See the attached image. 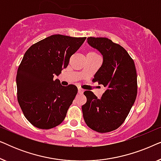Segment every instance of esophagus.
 I'll return each instance as SVG.
<instances>
[{
  "mask_svg": "<svg viewBox=\"0 0 161 161\" xmlns=\"http://www.w3.org/2000/svg\"><path fill=\"white\" fill-rule=\"evenodd\" d=\"M78 93L80 94H82L83 93V92H84L83 91V89H81V88H78Z\"/></svg>",
  "mask_w": 161,
  "mask_h": 161,
  "instance_id": "1",
  "label": "esophagus"
}]
</instances>
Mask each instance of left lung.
I'll use <instances>...</instances> for the list:
<instances>
[{
	"label": "left lung",
	"instance_id": "left-lung-1",
	"mask_svg": "<svg viewBox=\"0 0 161 161\" xmlns=\"http://www.w3.org/2000/svg\"><path fill=\"white\" fill-rule=\"evenodd\" d=\"M87 42L103 55V64L94 82L106 87L98 99L91 91L84 92L87 101L82 105L87 126L98 133H108L121 126L137 95V74L134 61L125 48L105 37H89Z\"/></svg>",
	"mask_w": 161,
	"mask_h": 161
}]
</instances>
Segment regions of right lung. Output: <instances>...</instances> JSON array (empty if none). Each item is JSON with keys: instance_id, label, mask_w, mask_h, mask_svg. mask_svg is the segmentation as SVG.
Returning <instances> with one entry per match:
<instances>
[{"instance_id": "1", "label": "right lung", "mask_w": 161, "mask_h": 161, "mask_svg": "<svg viewBox=\"0 0 161 161\" xmlns=\"http://www.w3.org/2000/svg\"><path fill=\"white\" fill-rule=\"evenodd\" d=\"M86 37L55 34L27 50L17 72V100L24 116L37 128L50 129L67 115L78 88L53 80L69 64V58Z\"/></svg>"}]
</instances>
